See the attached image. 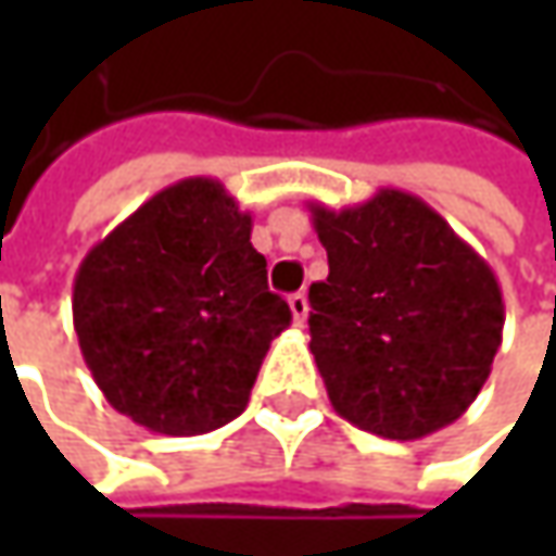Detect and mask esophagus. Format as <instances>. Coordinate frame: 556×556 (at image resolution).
I'll return each instance as SVG.
<instances>
[{
    "label": "esophagus",
    "instance_id": "esophagus-1",
    "mask_svg": "<svg viewBox=\"0 0 556 556\" xmlns=\"http://www.w3.org/2000/svg\"><path fill=\"white\" fill-rule=\"evenodd\" d=\"M288 303H290V312H293V321H296V325H303V321H306V315H309V300H306V293H303V290H300V293H293Z\"/></svg>",
    "mask_w": 556,
    "mask_h": 556
}]
</instances>
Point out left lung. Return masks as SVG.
Here are the masks:
<instances>
[{
  "mask_svg": "<svg viewBox=\"0 0 556 556\" xmlns=\"http://www.w3.org/2000/svg\"><path fill=\"white\" fill-rule=\"evenodd\" d=\"M309 213L328 250V278L309 288V350L333 412L399 442L455 424L502 346L492 266L399 188Z\"/></svg>",
  "mask_w": 556,
  "mask_h": 556,
  "instance_id": "left-lung-1",
  "label": "left lung"
}]
</instances>
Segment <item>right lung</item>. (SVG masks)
Returning <instances> with one entry per match:
<instances>
[{"mask_svg": "<svg viewBox=\"0 0 556 556\" xmlns=\"http://www.w3.org/2000/svg\"><path fill=\"white\" fill-rule=\"evenodd\" d=\"M250 231L253 216L225 185L194 176L86 253L74 331L119 415L163 437H201L244 412L271 340L290 325Z\"/></svg>", "mask_w": 556, "mask_h": 556, "instance_id": "obj_1", "label": "right lung"}]
</instances>
